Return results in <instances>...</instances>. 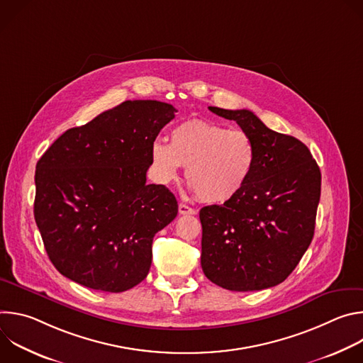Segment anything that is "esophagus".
I'll list each match as a JSON object with an SVG mask.
<instances>
[{"instance_id": "esophagus-1", "label": "esophagus", "mask_w": 363, "mask_h": 363, "mask_svg": "<svg viewBox=\"0 0 363 363\" xmlns=\"http://www.w3.org/2000/svg\"><path fill=\"white\" fill-rule=\"evenodd\" d=\"M178 211L181 216H194L196 214V211L192 208V206L184 203V202H179V206H178Z\"/></svg>"}]
</instances>
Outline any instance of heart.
I'll list each match as a JSON object with an SVG mask.
<instances>
[{"instance_id": "1", "label": "heart", "mask_w": 363, "mask_h": 363, "mask_svg": "<svg viewBox=\"0 0 363 363\" xmlns=\"http://www.w3.org/2000/svg\"><path fill=\"white\" fill-rule=\"evenodd\" d=\"M257 164L254 139L242 129L192 119L171 130V143L155 139L150 165L155 179L169 184L186 167V181L196 196L208 203L235 198L248 184Z\"/></svg>"}]
</instances>
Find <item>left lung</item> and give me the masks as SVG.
<instances>
[{"label":"left lung","mask_w":363,"mask_h":363,"mask_svg":"<svg viewBox=\"0 0 363 363\" xmlns=\"http://www.w3.org/2000/svg\"><path fill=\"white\" fill-rule=\"evenodd\" d=\"M208 109L254 139L257 164L235 198L199 211L202 272L233 291L277 286L312 242L320 169L304 143L269 129L252 112Z\"/></svg>","instance_id":"1"}]
</instances>
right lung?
<instances>
[{"mask_svg": "<svg viewBox=\"0 0 363 363\" xmlns=\"http://www.w3.org/2000/svg\"><path fill=\"white\" fill-rule=\"evenodd\" d=\"M158 100H126L66 130L35 167L34 218L53 266L109 293L149 273L152 241L178 214L165 185L146 184L150 145L175 118Z\"/></svg>", "mask_w": 363, "mask_h": 363, "instance_id": "right-lung-1", "label": "right lung"}]
</instances>
